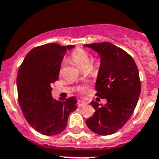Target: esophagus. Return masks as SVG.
<instances>
[{
  "instance_id": "1",
  "label": "esophagus",
  "mask_w": 159,
  "mask_h": 159,
  "mask_svg": "<svg viewBox=\"0 0 159 159\" xmlns=\"http://www.w3.org/2000/svg\"><path fill=\"white\" fill-rule=\"evenodd\" d=\"M87 103L86 102L83 101V100H78V107H84V106H86Z\"/></svg>"
}]
</instances>
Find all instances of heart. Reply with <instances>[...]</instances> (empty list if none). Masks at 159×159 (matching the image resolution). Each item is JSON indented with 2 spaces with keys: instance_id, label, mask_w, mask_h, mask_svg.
Masks as SVG:
<instances>
[{
  "instance_id": "heart-1",
  "label": "heart",
  "mask_w": 159,
  "mask_h": 159,
  "mask_svg": "<svg viewBox=\"0 0 159 159\" xmlns=\"http://www.w3.org/2000/svg\"><path fill=\"white\" fill-rule=\"evenodd\" d=\"M71 58L74 63L77 65V66L81 70L88 69L90 74L93 75H96L99 70V63L97 62L90 64L91 62V56L89 53L82 48H77L73 52L71 55Z\"/></svg>"
}]
</instances>
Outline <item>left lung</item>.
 <instances>
[{
	"mask_svg": "<svg viewBox=\"0 0 159 159\" xmlns=\"http://www.w3.org/2000/svg\"><path fill=\"white\" fill-rule=\"evenodd\" d=\"M100 57L96 82V96L107 99L105 105L92 101L94 115L86 120L90 130L108 136L122 128L133 115L140 94L139 71L130 55L110 42L84 44Z\"/></svg>",
	"mask_w": 159,
	"mask_h": 159,
	"instance_id": "1",
	"label": "left lung"
}]
</instances>
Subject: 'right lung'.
<instances>
[{
  "label": "right lung",
  "instance_id": "1",
  "mask_svg": "<svg viewBox=\"0 0 159 159\" xmlns=\"http://www.w3.org/2000/svg\"><path fill=\"white\" fill-rule=\"evenodd\" d=\"M73 48L56 43L35 47L26 54L18 70V100L23 115L33 128L45 136L61 133L70 114L78 107L75 96L60 100L52 96L65 53Z\"/></svg>",
  "mask_w": 159,
  "mask_h": 159
}]
</instances>
